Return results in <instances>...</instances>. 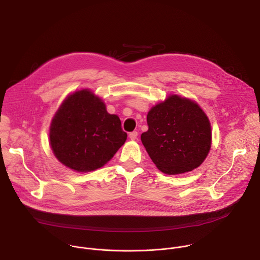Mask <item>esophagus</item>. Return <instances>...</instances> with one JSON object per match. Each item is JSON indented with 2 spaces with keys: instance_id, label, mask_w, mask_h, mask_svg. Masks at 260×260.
Here are the masks:
<instances>
[{
  "instance_id": "obj_1",
  "label": "esophagus",
  "mask_w": 260,
  "mask_h": 260,
  "mask_svg": "<svg viewBox=\"0 0 260 260\" xmlns=\"http://www.w3.org/2000/svg\"><path fill=\"white\" fill-rule=\"evenodd\" d=\"M128 137H129V139H131V140L135 141V140L137 139V137H138V132H132V133H129Z\"/></svg>"
}]
</instances>
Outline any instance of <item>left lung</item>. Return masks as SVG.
I'll return each mask as SVG.
<instances>
[{
  "mask_svg": "<svg viewBox=\"0 0 260 260\" xmlns=\"http://www.w3.org/2000/svg\"><path fill=\"white\" fill-rule=\"evenodd\" d=\"M148 131L141 135L146 151L167 175L190 172L209 154L211 123L203 109L187 98L170 94L147 114Z\"/></svg>",
  "mask_w": 260,
  "mask_h": 260,
  "instance_id": "left-lung-1",
  "label": "left lung"
}]
</instances>
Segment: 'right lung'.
<instances>
[{
  "label": "right lung",
  "mask_w": 260,
  "mask_h": 260,
  "mask_svg": "<svg viewBox=\"0 0 260 260\" xmlns=\"http://www.w3.org/2000/svg\"><path fill=\"white\" fill-rule=\"evenodd\" d=\"M126 138L119 117L109 114L103 100L87 88L74 91L63 100L49 129L54 156L79 173L105 166Z\"/></svg>",
  "instance_id": "add662e5"
}]
</instances>
